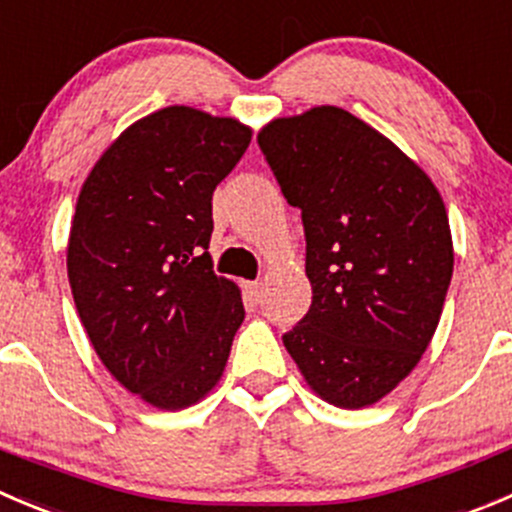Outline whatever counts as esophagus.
Returning a JSON list of instances; mask_svg holds the SVG:
<instances>
[{
  "label": "esophagus",
  "instance_id": "esophagus-1",
  "mask_svg": "<svg viewBox=\"0 0 512 512\" xmlns=\"http://www.w3.org/2000/svg\"><path fill=\"white\" fill-rule=\"evenodd\" d=\"M245 292L250 300L260 302L262 300V282H245Z\"/></svg>",
  "mask_w": 512,
  "mask_h": 512
}]
</instances>
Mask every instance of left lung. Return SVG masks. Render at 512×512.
Segmentation results:
<instances>
[{"label": "left lung", "mask_w": 512, "mask_h": 512, "mask_svg": "<svg viewBox=\"0 0 512 512\" xmlns=\"http://www.w3.org/2000/svg\"><path fill=\"white\" fill-rule=\"evenodd\" d=\"M257 142L307 242L312 305L282 342L325 403L375 405L440 322L453 277L443 197L398 145L330 104L272 119Z\"/></svg>", "instance_id": "left-lung-1"}]
</instances>
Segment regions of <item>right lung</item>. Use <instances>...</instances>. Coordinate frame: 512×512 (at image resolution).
<instances>
[{
	"instance_id": "obj_1",
	"label": "right lung",
	"mask_w": 512,
	"mask_h": 512,
	"mask_svg": "<svg viewBox=\"0 0 512 512\" xmlns=\"http://www.w3.org/2000/svg\"><path fill=\"white\" fill-rule=\"evenodd\" d=\"M252 140L247 124L165 107L130 124L84 180L67 245L79 320L119 385L160 410L200 403L245 320L212 272V192Z\"/></svg>"
}]
</instances>
